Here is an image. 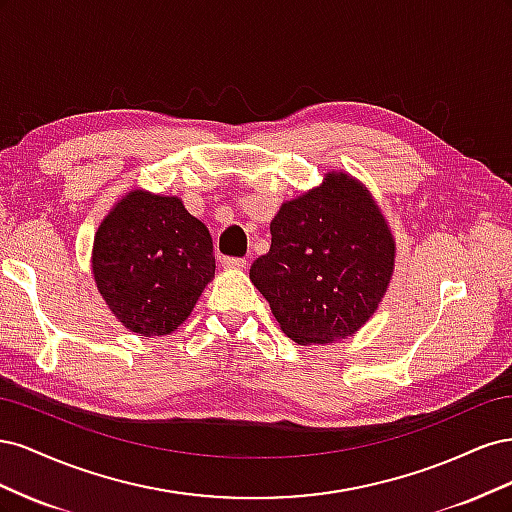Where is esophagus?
<instances>
[{
	"instance_id": "obj_1",
	"label": "esophagus",
	"mask_w": 512,
	"mask_h": 512,
	"mask_svg": "<svg viewBox=\"0 0 512 512\" xmlns=\"http://www.w3.org/2000/svg\"><path fill=\"white\" fill-rule=\"evenodd\" d=\"M222 267L224 269H245V260L243 258H222Z\"/></svg>"
}]
</instances>
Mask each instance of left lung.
Segmentation results:
<instances>
[{"label": "left lung", "mask_w": 512, "mask_h": 512, "mask_svg": "<svg viewBox=\"0 0 512 512\" xmlns=\"http://www.w3.org/2000/svg\"><path fill=\"white\" fill-rule=\"evenodd\" d=\"M393 269L395 239L374 196L329 170L277 211L271 250L254 260L250 280L292 342L327 346L376 314Z\"/></svg>", "instance_id": "obj_1"}]
</instances>
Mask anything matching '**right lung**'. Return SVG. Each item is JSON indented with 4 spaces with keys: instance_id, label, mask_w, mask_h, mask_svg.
I'll return each instance as SVG.
<instances>
[{
    "instance_id": "add662e5",
    "label": "right lung",
    "mask_w": 512,
    "mask_h": 512,
    "mask_svg": "<svg viewBox=\"0 0 512 512\" xmlns=\"http://www.w3.org/2000/svg\"><path fill=\"white\" fill-rule=\"evenodd\" d=\"M91 273L106 307L130 333L170 335L215 275L209 228L179 196L134 188L100 222Z\"/></svg>"
}]
</instances>
